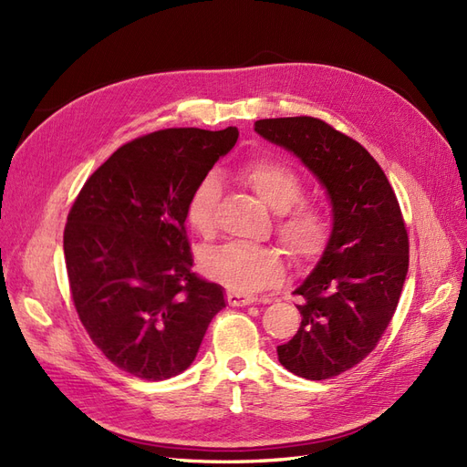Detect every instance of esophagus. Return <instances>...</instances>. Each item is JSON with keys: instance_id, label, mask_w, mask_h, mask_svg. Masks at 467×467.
<instances>
[{"instance_id": "1", "label": "esophagus", "mask_w": 467, "mask_h": 467, "mask_svg": "<svg viewBox=\"0 0 467 467\" xmlns=\"http://www.w3.org/2000/svg\"><path fill=\"white\" fill-rule=\"evenodd\" d=\"M225 298H228L230 306H235V307H239V306H251V304L257 302L255 296H249V294H244V292H235V290H230L228 294H225Z\"/></svg>"}]
</instances>
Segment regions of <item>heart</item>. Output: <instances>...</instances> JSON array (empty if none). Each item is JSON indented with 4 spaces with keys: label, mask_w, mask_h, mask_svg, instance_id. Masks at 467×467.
Returning <instances> with one entry per match:
<instances>
[{
    "label": "heart",
    "mask_w": 467,
    "mask_h": 467,
    "mask_svg": "<svg viewBox=\"0 0 467 467\" xmlns=\"http://www.w3.org/2000/svg\"><path fill=\"white\" fill-rule=\"evenodd\" d=\"M239 179L278 212L276 234L294 261L312 263L321 257L331 237L329 214L319 204L300 202L304 185L290 165L261 155L242 165ZM220 192L216 173H206L196 182L185 206V218L194 234L214 235ZM202 268L208 278L232 290L259 292L276 286L285 276V255L275 245L225 244L204 253Z\"/></svg>",
    "instance_id": "b5f03b06"
}]
</instances>
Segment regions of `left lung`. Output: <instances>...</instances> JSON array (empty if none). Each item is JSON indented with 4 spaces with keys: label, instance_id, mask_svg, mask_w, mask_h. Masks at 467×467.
Segmentation results:
<instances>
[{
    "label": "left lung",
    "instance_id": "left-lung-1",
    "mask_svg": "<svg viewBox=\"0 0 467 467\" xmlns=\"http://www.w3.org/2000/svg\"><path fill=\"white\" fill-rule=\"evenodd\" d=\"M255 132L294 153L331 201V237L294 294L302 323L276 347L278 362L306 379H327L370 355L398 307L409 239L386 173L357 140L312 117L263 119Z\"/></svg>",
    "mask_w": 467,
    "mask_h": 467
}]
</instances>
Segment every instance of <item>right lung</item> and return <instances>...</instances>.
Instances as JSON below:
<instances>
[{"label":"right lung","instance_id":"right-lung-1","mask_svg":"<svg viewBox=\"0 0 467 467\" xmlns=\"http://www.w3.org/2000/svg\"><path fill=\"white\" fill-rule=\"evenodd\" d=\"M237 129H167L119 148L69 210L64 255L78 316L120 370L148 381L185 372L223 288L192 273L185 206L237 142Z\"/></svg>","mask_w":467,"mask_h":467}]
</instances>
